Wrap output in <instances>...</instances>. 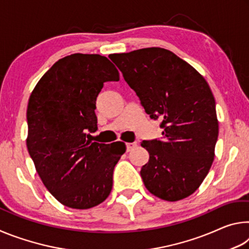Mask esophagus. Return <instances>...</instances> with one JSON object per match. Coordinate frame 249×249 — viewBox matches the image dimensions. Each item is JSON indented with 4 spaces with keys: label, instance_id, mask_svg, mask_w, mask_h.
<instances>
[{
    "label": "esophagus",
    "instance_id": "obj_1",
    "mask_svg": "<svg viewBox=\"0 0 249 249\" xmlns=\"http://www.w3.org/2000/svg\"><path fill=\"white\" fill-rule=\"evenodd\" d=\"M136 146H137V142H127V144H126V148H127V151H130L132 149H134Z\"/></svg>",
    "mask_w": 249,
    "mask_h": 249
}]
</instances>
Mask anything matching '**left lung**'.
I'll return each mask as SVG.
<instances>
[{
  "instance_id": "obj_1",
  "label": "left lung",
  "mask_w": 249,
  "mask_h": 249,
  "mask_svg": "<svg viewBox=\"0 0 249 249\" xmlns=\"http://www.w3.org/2000/svg\"><path fill=\"white\" fill-rule=\"evenodd\" d=\"M109 58L150 119L161 121V140L142 142L149 153L141 170L147 190L166 201L191 196L209 174L218 136L215 100L208 82L163 48H142Z\"/></svg>"
}]
</instances>
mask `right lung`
<instances>
[{
    "label": "right lung",
    "instance_id": "1",
    "mask_svg": "<svg viewBox=\"0 0 249 249\" xmlns=\"http://www.w3.org/2000/svg\"><path fill=\"white\" fill-rule=\"evenodd\" d=\"M119 80L107 57L73 53L54 62L29 98L28 153L47 190L68 208H93L111 193L126 146L88 138L98 128L95 101L104 82Z\"/></svg>",
    "mask_w": 249,
    "mask_h": 249
}]
</instances>
